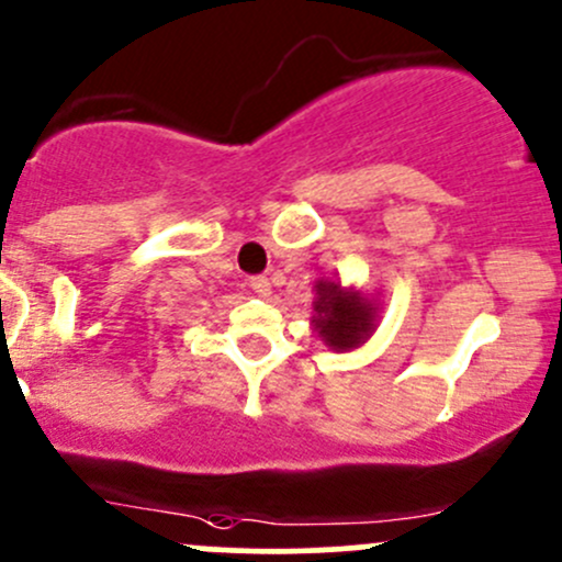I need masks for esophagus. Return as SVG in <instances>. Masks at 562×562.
Here are the masks:
<instances>
[{"instance_id":"esophagus-1","label":"esophagus","mask_w":562,"mask_h":562,"mask_svg":"<svg viewBox=\"0 0 562 562\" xmlns=\"http://www.w3.org/2000/svg\"><path fill=\"white\" fill-rule=\"evenodd\" d=\"M246 286H249V292L257 294V297H268L270 294V281L265 279V276H251V279H246Z\"/></svg>"}]
</instances>
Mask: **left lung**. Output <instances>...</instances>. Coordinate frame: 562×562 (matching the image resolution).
<instances>
[{
    "instance_id": "1",
    "label": "left lung",
    "mask_w": 562,
    "mask_h": 562,
    "mask_svg": "<svg viewBox=\"0 0 562 562\" xmlns=\"http://www.w3.org/2000/svg\"><path fill=\"white\" fill-rule=\"evenodd\" d=\"M313 331H318L329 351L346 353L361 348L378 329V300L361 289L342 286L337 279H316L313 283Z\"/></svg>"
}]
</instances>
